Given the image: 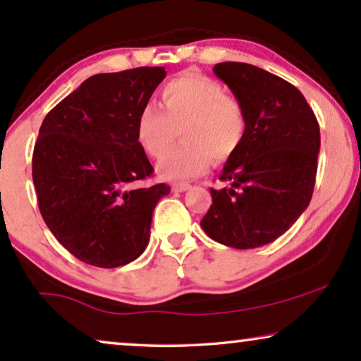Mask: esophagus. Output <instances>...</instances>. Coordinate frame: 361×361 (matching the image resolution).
<instances>
[{"label": "esophagus", "instance_id": "34e87169", "mask_svg": "<svg viewBox=\"0 0 361 361\" xmlns=\"http://www.w3.org/2000/svg\"><path fill=\"white\" fill-rule=\"evenodd\" d=\"M171 189L172 192H185L190 189V184H185V182H182V184H172Z\"/></svg>", "mask_w": 361, "mask_h": 361}]
</instances>
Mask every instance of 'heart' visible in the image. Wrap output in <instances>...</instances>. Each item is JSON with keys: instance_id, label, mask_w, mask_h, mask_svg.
I'll list each match as a JSON object with an SVG mask.
<instances>
[{"instance_id": "obj_1", "label": "heart", "mask_w": 361, "mask_h": 361, "mask_svg": "<svg viewBox=\"0 0 361 361\" xmlns=\"http://www.w3.org/2000/svg\"><path fill=\"white\" fill-rule=\"evenodd\" d=\"M161 100L164 111L146 105L137 113L136 140L147 156L161 157L182 133L184 145L157 164L162 179H192L209 169L212 159H230L243 142V105L214 78L199 73L172 78L161 90Z\"/></svg>"}]
</instances>
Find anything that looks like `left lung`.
Wrapping results in <instances>:
<instances>
[{"instance_id":"left-lung-1","label":"left lung","mask_w":361,"mask_h":361,"mask_svg":"<svg viewBox=\"0 0 361 361\" xmlns=\"http://www.w3.org/2000/svg\"><path fill=\"white\" fill-rule=\"evenodd\" d=\"M243 105L246 133L210 189L200 226L212 240L236 250L268 245L288 231L312 199L320 130L302 93L284 78L243 62L214 67Z\"/></svg>"}]
</instances>
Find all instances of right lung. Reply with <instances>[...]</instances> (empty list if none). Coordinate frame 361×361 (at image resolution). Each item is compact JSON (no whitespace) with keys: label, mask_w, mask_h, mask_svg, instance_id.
<instances>
[{"label":"right lung","mask_w":361,"mask_h":361,"mask_svg":"<svg viewBox=\"0 0 361 361\" xmlns=\"http://www.w3.org/2000/svg\"><path fill=\"white\" fill-rule=\"evenodd\" d=\"M164 77V67L97 73L44 118L32 154L39 210L83 263L118 268L146 250L152 212L171 187H140L154 169L136 118Z\"/></svg>","instance_id":"add662e5"}]
</instances>
